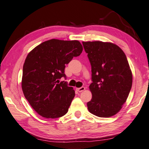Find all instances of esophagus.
Wrapping results in <instances>:
<instances>
[{
    "mask_svg": "<svg viewBox=\"0 0 149 149\" xmlns=\"http://www.w3.org/2000/svg\"><path fill=\"white\" fill-rule=\"evenodd\" d=\"M77 91H78L79 92H82L84 91L85 89H86V87H79V88H77Z\"/></svg>",
    "mask_w": 149,
    "mask_h": 149,
    "instance_id": "34e87169",
    "label": "esophagus"
}]
</instances>
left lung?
<instances>
[{
	"instance_id": "8db88e82",
	"label": "left lung",
	"mask_w": 149,
	"mask_h": 149,
	"mask_svg": "<svg viewBox=\"0 0 149 149\" xmlns=\"http://www.w3.org/2000/svg\"><path fill=\"white\" fill-rule=\"evenodd\" d=\"M91 65L92 94L87 109L100 117H110L126 102L133 75L123 51L111 42H82Z\"/></svg>"
}]
</instances>
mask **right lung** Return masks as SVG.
Listing matches in <instances>:
<instances>
[{"label":"right lung","instance_id":"obj_1","mask_svg":"<svg viewBox=\"0 0 149 149\" xmlns=\"http://www.w3.org/2000/svg\"><path fill=\"white\" fill-rule=\"evenodd\" d=\"M82 51L77 40L52 39L28 53L23 65L22 89L28 103L42 117L55 119L68 113L75 91L59 79L65 77V65Z\"/></svg>","mask_w":149,"mask_h":149}]
</instances>
